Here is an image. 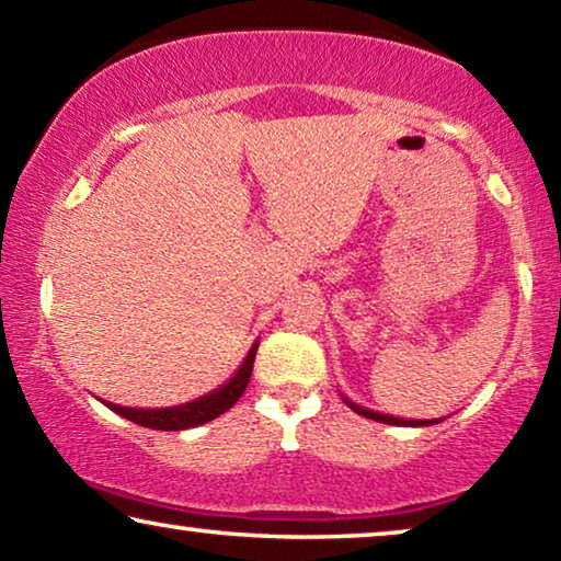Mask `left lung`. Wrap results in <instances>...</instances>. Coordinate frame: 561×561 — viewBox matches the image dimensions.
<instances>
[{"label": "left lung", "instance_id": "obj_1", "mask_svg": "<svg viewBox=\"0 0 561 561\" xmlns=\"http://www.w3.org/2000/svg\"><path fill=\"white\" fill-rule=\"evenodd\" d=\"M343 401H346L353 411L360 413V416L374 419V421H381V424H391V426H434V424H438V421H442V419H426V421H419V419H396V416H389V413H378V411H370V409L358 407V403L348 401L346 396H343Z\"/></svg>", "mask_w": 561, "mask_h": 561}]
</instances>
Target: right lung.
Segmentation results:
<instances>
[{"label":"right lung","mask_w":561,"mask_h":561,"mask_svg":"<svg viewBox=\"0 0 561 561\" xmlns=\"http://www.w3.org/2000/svg\"><path fill=\"white\" fill-rule=\"evenodd\" d=\"M257 343L248 351V356L240 368L228 378V383H222L220 389L201 396V399L187 401L183 407H168V409H133V407H117V403L102 401L110 411L119 413V416L133 421V424H140L145 428H158V431H183L193 428L201 424H208V421L218 419L220 413H226L232 403H236L240 396H243L248 381H251L253 374V360H255Z\"/></svg>","instance_id":"1"}]
</instances>
